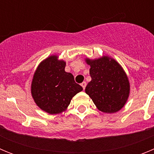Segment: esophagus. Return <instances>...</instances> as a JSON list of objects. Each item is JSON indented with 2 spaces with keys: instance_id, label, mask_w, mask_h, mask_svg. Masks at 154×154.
<instances>
[{
  "instance_id": "obj_1",
  "label": "esophagus",
  "mask_w": 154,
  "mask_h": 154,
  "mask_svg": "<svg viewBox=\"0 0 154 154\" xmlns=\"http://www.w3.org/2000/svg\"><path fill=\"white\" fill-rule=\"evenodd\" d=\"M81 85H82V87L83 88V89H85V86H86V82H83L81 84Z\"/></svg>"
}]
</instances>
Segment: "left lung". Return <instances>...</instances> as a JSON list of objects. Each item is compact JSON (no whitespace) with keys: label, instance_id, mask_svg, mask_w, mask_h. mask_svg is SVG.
<instances>
[{"label":"left lung","instance_id":"8db88e82","mask_svg":"<svg viewBox=\"0 0 154 154\" xmlns=\"http://www.w3.org/2000/svg\"><path fill=\"white\" fill-rule=\"evenodd\" d=\"M85 62L90 65L89 74L92 78L85 87V93L102 112H118L126 104L130 89L122 66L109 56L93 60L86 58Z\"/></svg>","mask_w":154,"mask_h":154}]
</instances>
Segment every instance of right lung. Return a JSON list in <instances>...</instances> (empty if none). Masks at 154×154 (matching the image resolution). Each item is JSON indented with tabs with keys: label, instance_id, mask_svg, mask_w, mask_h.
<instances>
[{
	"label": "right lung",
	"instance_id": "add662e5",
	"mask_svg": "<svg viewBox=\"0 0 154 154\" xmlns=\"http://www.w3.org/2000/svg\"><path fill=\"white\" fill-rule=\"evenodd\" d=\"M65 62L51 55L37 68L31 82V96L37 106L49 114L65 111L74 96L82 91L74 76L65 71Z\"/></svg>",
	"mask_w": 154,
	"mask_h": 154
}]
</instances>
